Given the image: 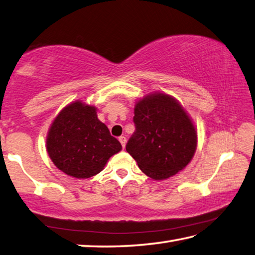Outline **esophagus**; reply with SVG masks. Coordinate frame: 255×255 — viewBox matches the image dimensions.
Masks as SVG:
<instances>
[{
	"label": "esophagus",
	"mask_w": 255,
	"mask_h": 255,
	"mask_svg": "<svg viewBox=\"0 0 255 255\" xmlns=\"http://www.w3.org/2000/svg\"><path fill=\"white\" fill-rule=\"evenodd\" d=\"M118 139H119V141H121L123 148H125V146H126V141H127V140H126V137H125V136H121Z\"/></svg>",
	"instance_id": "obj_1"
}]
</instances>
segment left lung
<instances>
[{"label": "left lung", "mask_w": 255, "mask_h": 255, "mask_svg": "<svg viewBox=\"0 0 255 255\" xmlns=\"http://www.w3.org/2000/svg\"><path fill=\"white\" fill-rule=\"evenodd\" d=\"M134 131L126 150L140 170L154 180H163L187 166L197 148L191 119L176 99L153 94L134 107Z\"/></svg>", "instance_id": "obj_1"}]
</instances>
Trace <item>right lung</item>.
<instances>
[{"label": "right lung", "mask_w": 255, "mask_h": 255, "mask_svg": "<svg viewBox=\"0 0 255 255\" xmlns=\"http://www.w3.org/2000/svg\"><path fill=\"white\" fill-rule=\"evenodd\" d=\"M46 148L59 170L77 179L101 172L122 144L97 118L96 108L76 102L58 114L48 131Z\"/></svg>", "instance_id": "add662e5"}]
</instances>
